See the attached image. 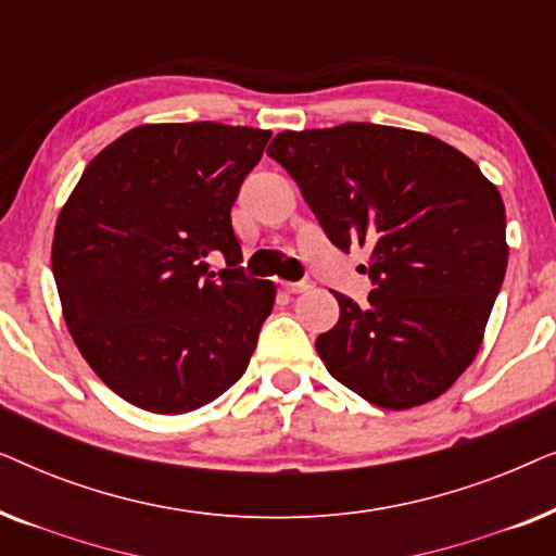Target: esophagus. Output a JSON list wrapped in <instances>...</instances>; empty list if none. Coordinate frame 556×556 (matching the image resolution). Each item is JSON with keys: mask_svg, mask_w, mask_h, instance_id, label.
I'll return each instance as SVG.
<instances>
[{"mask_svg": "<svg viewBox=\"0 0 556 556\" xmlns=\"http://www.w3.org/2000/svg\"><path fill=\"white\" fill-rule=\"evenodd\" d=\"M286 291L288 293H303V291H308V283H306V280H299V283H286Z\"/></svg>", "mask_w": 556, "mask_h": 556, "instance_id": "obj_1", "label": "esophagus"}]
</instances>
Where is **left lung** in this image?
Returning <instances> with one entry per match:
<instances>
[{
    "mask_svg": "<svg viewBox=\"0 0 556 556\" xmlns=\"http://www.w3.org/2000/svg\"><path fill=\"white\" fill-rule=\"evenodd\" d=\"M268 156L295 179L339 250L367 245L375 291L337 293L316 339L333 379L384 409L435 400L481 346L506 276V207L458 149L377 124L283 131Z\"/></svg>",
    "mask_w": 556,
    "mask_h": 556,
    "instance_id": "8db88e82",
    "label": "left lung"
}]
</instances>
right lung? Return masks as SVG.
Masks as SVG:
<instances>
[{"label": "right lung", "mask_w": 556, "mask_h": 556, "mask_svg": "<svg viewBox=\"0 0 556 556\" xmlns=\"http://www.w3.org/2000/svg\"><path fill=\"white\" fill-rule=\"evenodd\" d=\"M270 131L139 126L86 166L52 240L67 329L118 397L159 415L245 375L276 286L250 278L230 210ZM223 254L226 268L208 270Z\"/></svg>", "instance_id": "add662e5"}]
</instances>
